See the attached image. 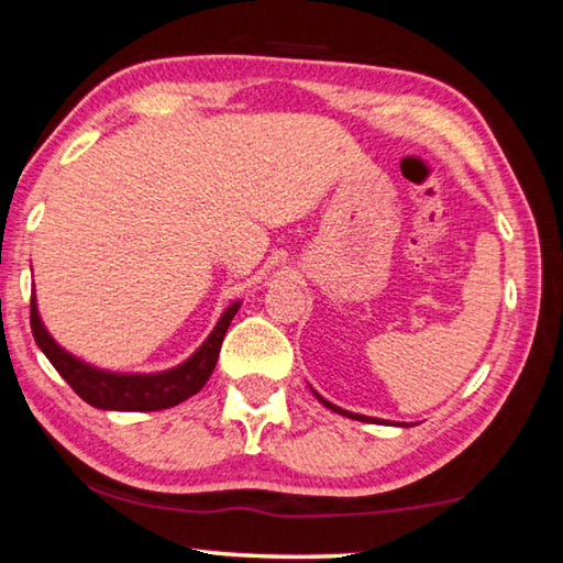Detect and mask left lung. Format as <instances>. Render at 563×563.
Listing matches in <instances>:
<instances>
[{
  "label": "left lung",
  "instance_id": "8db88e82",
  "mask_svg": "<svg viewBox=\"0 0 563 563\" xmlns=\"http://www.w3.org/2000/svg\"><path fill=\"white\" fill-rule=\"evenodd\" d=\"M316 394V390H313ZM316 398L320 400V404H323L325 408H330V410H335V413H341V416H347V418H355V421H368V423H386V421H380V418H371V416H361V413H351V410H343L341 406H335V404H330V400H325L323 396L320 394H316ZM388 426H406V423H388Z\"/></svg>",
  "mask_w": 563,
  "mask_h": 563
}]
</instances>
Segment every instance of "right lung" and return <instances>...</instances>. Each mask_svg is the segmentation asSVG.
Instances as JSON below:
<instances>
[{
    "label": "right lung",
    "mask_w": 563,
    "mask_h": 563,
    "mask_svg": "<svg viewBox=\"0 0 563 563\" xmlns=\"http://www.w3.org/2000/svg\"><path fill=\"white\" fill-rule=\"evenodd\" d=\"M238 310L240 300L225 308V313L220 316L218 325L212 328V333L205 338V343L190 355V358L175 365V368L159 373H114L95 368V365L77 358V355L65 351V347L49 335V330L44 328L37 310V298L34 296L30 320L32 335L34 341H37L40 351L47 355L59 376L65 378L69 386H73L75 394L87 400L89 406L102 410H163L183 404V400L198 394L205 383H208L212 371H216L222 338H225L230 320L235 318Z\"/></svg>",
    "instance_id": "right-lung-1"
}]
</instances>
